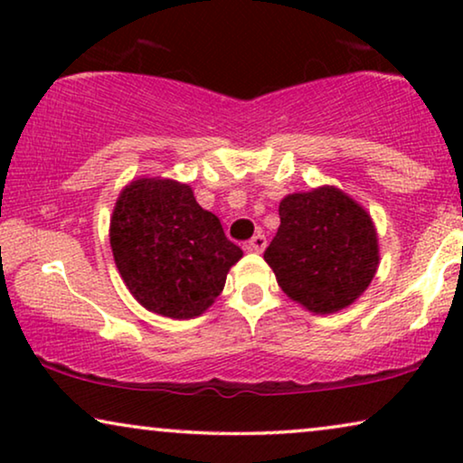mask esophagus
Segmentation results:
<instances>
[{
  "instance_id": "1",
  "label": "esophagus",
  "mask_w": 463,
  "mask_h": 463,
  "mask_svg": "<svg viewBox=\"0 0 463 463\" xmlns=\"http://www.w3.org/2000/svg\"><path fill=\"white\" fill-rule=\"evenodd\" d=\"M265 246H268V240H265V236H261V233H257V236H252L250 242L246 244V250H250V252H263Z\"/></svg>"
}]
</instances>
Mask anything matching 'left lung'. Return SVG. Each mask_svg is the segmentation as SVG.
I'll use <instances>...</instances> for the list:
<instances>
[{"label": "left lung", "mask_w": 463, "mask_h": 463, "mask_svg": "<svg viewBox=\"0 0 463 463\" xmlns=\"http://www.w3.org/2000/svg\"><path fill=\"white\" fill-rule=\"evenodd\" d=\"M278 213L280 227L263 259L280 288L314 314L352 306L379 265L371 214L333 185L290 194Z\"/></svg>", "instance_id": "left-lung-1"}]
</instances>
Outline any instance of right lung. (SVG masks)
<instances>
[{"label": "right lung", "mask_w": 463, "mask_h": 463, "mask_svg": "<svg viewBox=\"0 0 463 463\" xmlns=\"http://www.w3.org/2000/svg\"><path fill=\"white\" fill-rule=\"evenodd\" d=\"M111 250L132 297L149 312L185 320L206 312L242 250L202 208L192 187L173 179H137L111 214Z\"/></svg>", "instance_id": "add662e5"}]
</instances>
